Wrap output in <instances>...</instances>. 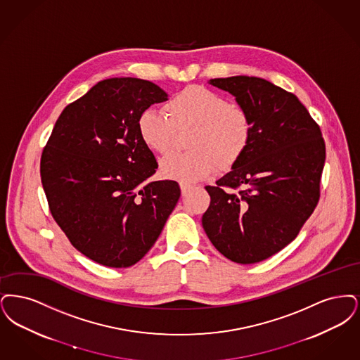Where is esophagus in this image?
Masks as SVG:
<instances>
[{"label":"esophagus","instance_id":"1","mask_svg":"<svg viewBox=\"0 0 360 360\" xmlns=\"http://www.w3.org/2000/svg\"><path fill=\"white\" fill-rule=\"evenodd\" d=\"M191 188L192 187H191L189 184H183V183L180 184V189H181V193H183V195H186Z\"/></svg>","mask_w":360,"mask_h":360}]
</instances>
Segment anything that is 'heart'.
<instances>
[{
  "instance_id": "obj_1",
  "label": "heart",
  "mask_w": 360,
  "mask_h": 360,
  "mask_svg": "<svg viewBox=\"0 0 360 360\" xmlns=\"http://www.w3.org/2000/svg\"><path fill=\"white\" fill-rule=\"evenodd\" d=\"M164 114L148 109L137 121L143 145L157 155H167L176 136L189 134V152L172 155L160 162L165 179L180 183L203 180L219 168L227 172L248 153L252 140L249 111L230 103L226 96L204 86H188L173 94L164 105Z\"/></svg>"
}]
</instances>
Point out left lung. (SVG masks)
I'll use <instances>...</instances> for the list:
<instances>
[{"instance_id": "obj_1", "label": "left lung", "mask_w": 360, "mask_h": 360, "mask_svg": "<svg viewBox=\"0 0 360 360\" xmlns=\"http://www.w3.org/2000/svg\"><path fill=\"white\" fill-rule=\"evenodd\" d=\"M249 111L252 140L233 171L207 186L204 231L230 261L250 265L288 246L320 199L326 142L297 96L257 77L211 79Z\"/></svg>"}]
</instances>
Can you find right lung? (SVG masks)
<instances>
[{"mask_svg": "<svg viewBox=\"0 0 360 360\" xmlns=\"http://www.w3.org/2000/svg\"><path fill=\"white\" fill-rule=\"evenodd\" d=\"M164 101L167 93L149 80H102L65 106L43 149L51 215L96 264H137L180 198L176 181H148L158 165L137 129L141 112Z\"/></svg>", "mask_w": 360, "mask_h": 360, "instance_id": "1", "label": "right lung"}]
</instances>
